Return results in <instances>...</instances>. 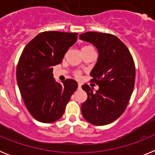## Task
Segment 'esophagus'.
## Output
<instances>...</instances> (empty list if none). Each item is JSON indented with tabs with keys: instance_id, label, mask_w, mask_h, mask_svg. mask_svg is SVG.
Segmentation results:
<instances>
[{
	"instance_id": "1",
	"label": "esophagus",
	"mask_w": 155,
	"mask_h": 155,
	"mask_svg": "<svg viewBox=\"0 0 155 155\" xmlns=\"http://www.w3.org/2000/svg\"><path fill=\"white\" fill-rule=\"evenodd\" d=\"M81 84L78 83V89H81Z\"/></svg>"
}]
</instances>
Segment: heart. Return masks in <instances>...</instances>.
Returning a JSON list of instances; mask_svg holds the SVG:
<instances>
[{"label":"heart","mask_w":155,"mask_h":155,"mask_svg":"<svg viewBox=\"0 0 155 155\" xmlns=\"http://www.w3.org/2000/svg\"><path fill=\"white\" fill-rule=\"evenodd\" d=\"M84 47H85V46H84ZM74 76L76 77L77 78H80L81 76L80 71H76V72L74 73Z\"/></svg>","instance_id":"heart-1"}]
</instances>
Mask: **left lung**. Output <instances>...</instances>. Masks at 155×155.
I'll return each mask as SVG.
<instances>
[{
	"mask_svg": "<svg viewBox=\"0 0 155 155\" xmlns=\"http://www.w3.org/2000/svg\"><path fill=\"white\" fill-rule=\"evenodd\" d=\"M79 38L98 50V61L90 75L91 82L99 88L94 93L88 84L82 85L87 98L81 105V113L90 124L107 125L124 113L130 99L136 75L134 59L126 45L114 35L87 31Z\"/></svg>",
	"mask_w": 155,
	"mask_h": 155,
	"instance_id": "8db88e82",
	"label": "left lung"
}]
</instances>
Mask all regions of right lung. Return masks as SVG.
<instances>
[{
    "label": "right lung",
    "instance_id": "right-lung-1",
    "mask_svg": "<svg viewBox=\"0 0 155 155\" xmlns=\"http://www.w3.org/2000/svg\"><path fill=\"white\" fill-rule=\"evenodd\" d=\"M78 33L46 31L25 46L16 69L19 91L30 114L38 121L53 123L64 115L67 104L78 88L73 79L60 84L53 78V67L61 64Z\"/></svg>",
    "mask_w": 155,
    "mask_h": 155
}]
</instances>
